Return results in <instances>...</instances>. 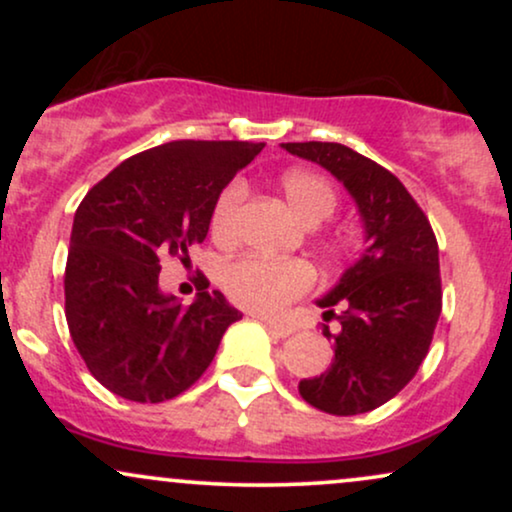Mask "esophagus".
<instances>
[{
	"mask_svg": "<svg viewBox=\"0 0 512 512\" xmlns=\"http://www.w3.org/2000/svg\"><path fill=\"white\" fill-rule=\"evenodd\" d=\"M260 320L264 322V327H267L269 332H274L276 337H289V334H293V327L286 325V322H279V320H269V317H260Z\"/></svg>",
	"mask_w": 512,
	"mask_h": 512,
	"instance_id": "1",
	"label": "esophagus"
}]
</instances>
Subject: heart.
<instances>
[{
    "mask_svg": "<svg viewBox=\"0 0 512 512\" xmlns=\"http://www.w3.org/2000/svg\"><path fill=\"white\" fill-rule=\"evenodd\" d=\"M281 195L305 226H320L337 211V192L313 170H289L279 180ZM245 187L233 182L216 199L211 214V236L221 245H231L238 233V216ZM313 269L298 260H267L248 255L226 264L221 272V289L240 308L252 313L274 315L286 303L296 301L313 286Z\"/></svg>",
    "mask_w": 512,
    "mask_h": 512,
    "instance_id": "1",
    "label": "heart"
}]
</instances>
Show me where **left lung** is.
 I'll return each instance as SVG.
<instances>
[{"label":"left lung","mask_w":512,"mask_h":512,"mask_svg":"<svg viewBox=\"0 0 512 512\" xmlns=\"http://www.w3.org/2000/svg\"><path fill=\"white\" fill-rule=\"evenodd\" d=\"M337 178L354 197L366 250L320 298L334 342L332 366L298 383L315 409L354 416L378 409L409 383L436 332L440 291L438 243L426 214L390 170L344 144H281Z\"/></svg>","instance_id":"8db88e82"}]
</instances>
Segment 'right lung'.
<instances>
[{
	"mask_svg": "<svg viewBox=\"0 0 512 512\" xmlns=\"http://www.w3.org/2000/svg\"><path fill=\"white\" fill-rule=\"evenodd\" d=\"M252 142H168L127 158L88 190L74 214L64 313L93 378L129 402H166L202 378L223 332L240 320L199 274L192 305L158 286L163 257L209 233L233 175L262 151Z\"/></svg>",
	"mask_w": 512,
	"mask_h": 512,
	"instance_id": "1",
	"label": "right lung"
}]
</instances>
